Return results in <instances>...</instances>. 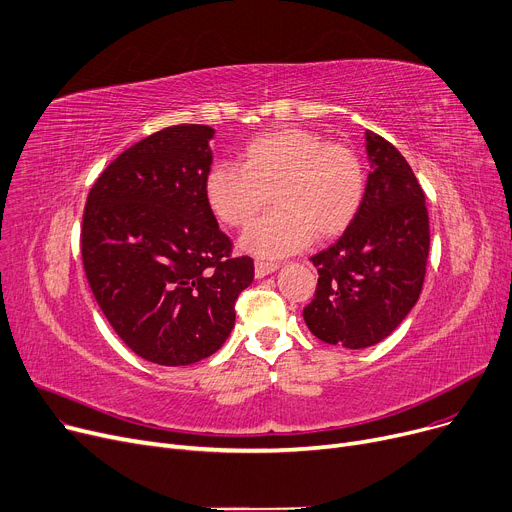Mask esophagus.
<instances>
[{"mask_svg":"<svg viewBox=\"0 0 512 512\" xmlns=\"http://www.w3.org/2000/svg\"><path fill=\"white\" fill-rule=\"evenodd\" d=\"M278 263H272V261H255V278H265L270 276L278 270Z\"/></svg>","mask_w":512,"mask_h":512,"instance_id":"obj_1","label":"esophagus"}]
</instances>
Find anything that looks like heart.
I'll list each match as a JSON object with an SVG mask.
<instances>
[{
    "label": "heart",
    "mask_w": 512,
    "mask_h": 512,
    "mask_svg": "<svg viewBox=\"0 0 512 512\" xmlns=\"http://www.w3.org/2000/svg\"><path fill=\"white\" fill-rule=\"evenodd\" d=\"M274 199L278 207L240 238L259 257H284L315 238H334L357 218L365 172L353 149L328 143L319 132L286 126L251 139L242 168L215 164L205 178V197L218 218L242 228Z\"/></svg>",
    "instance_id": "1"
}]
</instances>
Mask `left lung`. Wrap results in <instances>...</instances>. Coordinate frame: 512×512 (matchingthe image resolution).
<instances>
[{"label":"left lung","mask_w":512,"mask_h":512,"mask_svg":"<svg viewBox=\"0 0 512 512\" xmlns=\"http://www.w3.org/2000/svg\"><path fill=\"white\" fill-rule=\"evenodd\" d=\"M371 172L355 222L317 267L313 301L303 309L313 336L344 348H367L390 336L415 307L429 253L423 188L400 151L365 132Z\"/></svg>","instance_id":"left-lung-1"}]
</instances>
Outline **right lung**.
<instances>
[{"label":"right lung","instance_id":"add662e5","mask_svg":"<svg viewBox=\"0 0 512 512\" xmlns=\"http://www.w3.org/2000/svg\"><path fill=\"white\" fill-rule=\"evenodd\" d=\"M213 134L203 124L153 132L103 170L85 205L93 297L130 351L166 367L218 351L255 276L251 257H232L205 197Z\"/></svg>","mask_w":512,"mask_h":512}]
</instances>
